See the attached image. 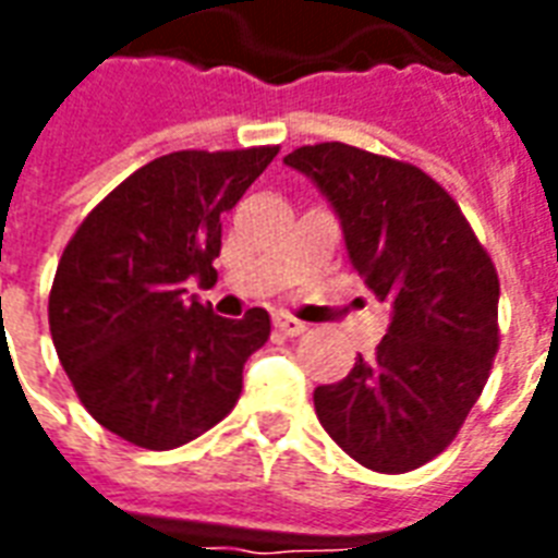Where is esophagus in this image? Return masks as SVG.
Instances as JSON below:
<instances>
[{
  "label": "esophagus",
  "mask_w": 558,
  "mask_h": 558,
  "mask_svg": "<svg viewBox=\"0 0 558 558\" xmlns=\"http://www.w3.org/2000/svg\"><path fill=\"white\" fill-rule=\"evenodd\" d=\"M275 328H278L283 338H299V335L307 331V326H304L302 319H295V316H287V314L275 316Z\"/></svg>",
  "instance_id": "esophagus-1"
}]
</instances>
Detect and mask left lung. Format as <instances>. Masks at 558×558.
<instances>
[{"mask_svg": "<svg viewBox=\"0 0 558 558\" xmlns=\"http://www.w3.org/2000/svg\"><path fill=\"white\" fill-rule=\"evenodd\" d=\"M283 163L331 199L355 271L391 326L374 359L314 391L316 418L362 466L400 475L454 442L499 350V275L454 196L407 160L316 143Z\"/></svg>", "mask_w": 558, "mask_h": 558, "instance_id": "8db88e82", "label": "left lung"}]
</instances>
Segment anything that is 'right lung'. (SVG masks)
<instances>
[{"label":"right lung","instance_id":"obj_1","mask_svg":"<svg viewBox=\"0 0 558 558\" xmlns=\"http://www.w3.org/2000/svg\"><path fill=\"white\" fill-rule=\"evenodd\" d=\"M280 146L184 148L148 160L83 218L50 290V335L80 403L125 442L170 451L223 421L244 362L271 335L263 307L242 319L184 299L218 280L220 215Z\"/></svg>","mask_w":558,"mask_h":558}]
</instances>
